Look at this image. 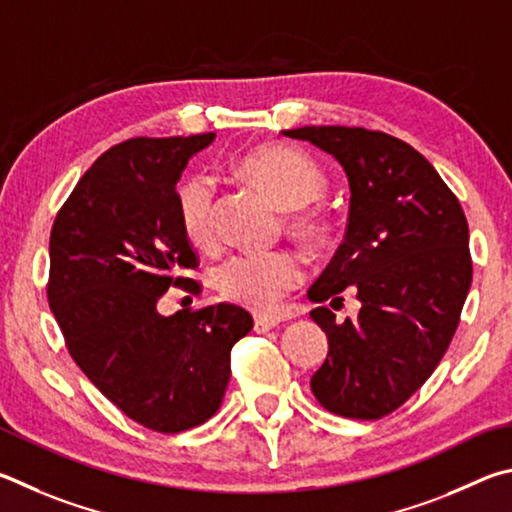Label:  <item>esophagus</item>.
<instances>
[{"mask_svg":"<svg viewBox=\"0 0 512 512\" xmlns=\"http://www.w3.org/2000/svg\"><path fill=\"white\" fill-rule=\"evenodd\" d=\"M276 326H279V321H276L274 317H256L254 319L256 333H270V330Z\"/></svg>","mask_w":512,"mask_h":512,"instance_id":"esophagus-1","label":"esophagus"}]
</instances>
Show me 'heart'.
<instances>
[{"mask_svg":"<svg viewBox=\"0 0 512 512\" xmlns=\"http://www.w3.org/2000/svg\"><path fill=\"white\" fill-rule=\"evenodd\" d=\"M242 175L261 184L276 204L290 209V227L308 242H324L330 215L310 202L326 191V173L306 150L270 143L240 159ZM215 182L206 173L186 175L177 186V211L186 236L206 242L213 229ZM303 279V265L292 251H242L215 265L213 283L224 299L249 310L267 312Z\"/></svg>","mask_w":512,"mask_h":512,"instance_id":"1","label":"heart"}]
</instances>
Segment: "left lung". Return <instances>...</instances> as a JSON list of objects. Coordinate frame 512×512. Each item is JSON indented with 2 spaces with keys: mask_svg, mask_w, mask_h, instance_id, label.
Segmentation results:
<instances>
[{
  "mask_svg": "<svg viewBox=\"0 0 512 512\" xmlns=\"http://www.w3.org/2000/svg\"><path fill=\"white\" fill-rule=\"evenodd\" d=\"M285 137L315 143L344 166L351 213L344 242L308 290L328 357L310 387L337 416L378 420L423 387L450 346L472 283L461 202L409 143L380 130L306 125ZM355 322L323 306L350 285Z\"/></svg>",
  "mask_w": 512,
  "mask_h": 512,
  "instance_id": "obj_1",
  "label": "left lung"
}]
</instances>
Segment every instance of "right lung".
Here are the masks:
<instances>
[{"label": "right lung", "mask_w": 512, "mask_h": 512, "mask_svg": "<svg viewBox=\"0 0 512 512\" xmlns=\"http://www.w3.org/2000/svg\"><path fill=\"white\" fill-rule=\"evenodd\" d=\"M213 132L116 143L53 220L47 299L65 346L125 416L161 434L220 409L231 348L254 319L233 303L164 317L168 288L200 292V261L177 211V179Z\"/></svg>", "instance_id": "1"}]
</instances>
